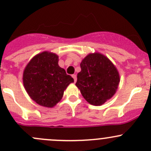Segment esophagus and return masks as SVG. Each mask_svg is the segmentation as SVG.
<instances>
[{"instance_id": "esophagus-1", "label": "esophagus", "mask_w": 151, "mask_h": 151, "mask_svg": "<svg viewBox=\"0 0 151 151\" xmlns=\"http://www.w3.org/2000/svg\"><path fill=\"white\" fill-rule=\"evenodd\" d=\"M72 77L74 78V83H76V82H77V75H76V74H73Z\"/></svg>"}]
</instances>
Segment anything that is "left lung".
<instances>
[{
  "label": "left lung",
  "mask_w": 151,
  "mask_h": 151,
  "mask_svg": "<svg viewBox=\"0 0 151 151\" xmlns=\"http://www.w3.org/2000/svg\"><path fill=\"white\" fill-rule=\"evenodd\" d=\"M76 86L89 104L101 106L116 93L120 83L118 69L107 57L99 52L83 59Z\"/></svg>",
  "instance_id": "obj_1"
}]
</instances>
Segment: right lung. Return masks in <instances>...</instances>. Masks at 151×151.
Listing matches in <instances>:
<instances>
[{
    "instance_id": "obj_1",
    "label": "right lung",
    "mask_w": 151,
    "mask_h": 151,
    "mask_svg": "<svg viewBox=\"0 0 151 151\" xmlns=\"http://www.w3.org/2000/svg\"><path fill=\"white\" fill-rule=\"evenodd\" d=\"M24 88L39 105L52 108L61 100L63 92L74 79L58 65V55L45 51L35 55L25 66Z\"/></svg>"
}]
</instances>
